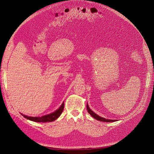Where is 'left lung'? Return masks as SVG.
Wrapping results in <instances>:
<instances>
[{
    "label": "left lung",
    "instance_id": "left-lung-1",
    "mask_svg": "<svg viewBox=\"0 0 154 154\" xmlns=\"http://www.w3.org/2000/svg\"><path fill=\"white\" fill-rule=\"evenodd\" d=\"M87 110H88V113H89V114L93 118L96 119V120L100 121H103V122H114V121H116L115 120H110V119H106L105 118H103V117H100L98 115H96V113H94L91 110L89 109V106L88 105H87Z\"/></svg>",
    "mask_w": 154,
    "mask_h": 154
}]
</instances>
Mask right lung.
<instances>
[{
	"mask_svg": "<svg viewBox=\"0 0 154 154\" xmlns=\"http://www.w3.org/2000/svg\"><path fill=\"white\" fill-rule=\"evenodd\" d=\"M64 109V102L62 103V105L60 106L59 109L56 110L54 112L51 113V114L47 115V116H44L42 117H28L25 115L22 116H23L25 118L28 119V120H30L34 122H52L55 121L56 119H58L60 115L61 114V113Z\"/></svg>",
	"mask_w": 154,
	"mask_h": 154,
	"instance_id": "right-lung-1",
	"label": "right lung"
}]
</instances>
